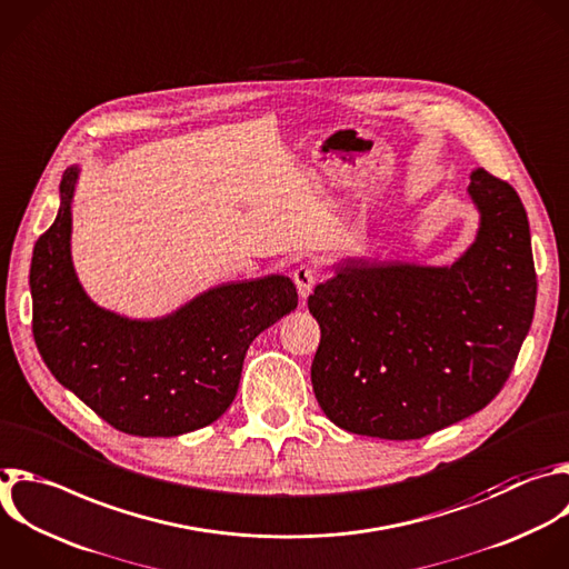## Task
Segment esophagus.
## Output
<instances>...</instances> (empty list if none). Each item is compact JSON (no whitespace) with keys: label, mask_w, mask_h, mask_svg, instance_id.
Returning a JSON list of instances; mask_svg holds the SVG:
<instances>
[{"label":"esophagus","mask_w":569,"mask_h":569,"mask_svg":"<svg viewBox=\"0 0 569 569\" xmlns=\"http://www.w3.org/2000/svg\"><path fill=\"white\" fill-rule=\"evenodd\" d=\"M292 281L297 286V292L301 299H308V295L312 292L315 283H317V270L312 266H299L292 272Z\"/></svg>","instance_id":"esophagus-1"}]
</instances>
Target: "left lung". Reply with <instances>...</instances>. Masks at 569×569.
Wrapping results in <instances>:
<instances>
[{
    "label": "left lung",
    "instance_id": "8db88e82",
    "mask_svg": "<svg viewBox=\"0 0 569 569\" xmlns=\"http://www.w3.org/2000/svg\"><path fill=\"white\" fill-rule=\"evenodd\" d=\"M480 214L451 266L343 261L308 308L321 328L310 380L339 429L418 440L485 409L529 332L536 272L516 189L471 171Z\"/></svg>",
    "mask_w": 569,
    "mask_h": 569
}]
</instances>
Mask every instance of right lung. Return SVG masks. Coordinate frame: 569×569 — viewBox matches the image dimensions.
<instances>
[{
    "label": "right lung",
    "instance_id": "right-lung-1",
    "mask_svg": "<svg viewBox=\"0 0 569 569\" xmlns=\"http://www.w3.org/2000/svg\"><path fill=\"white\" fill-rule=\"evenodd\" d=\"M80 169L60 182V210L31 261L33 337L56 380L113 429L173 438L232 405L243 359L266 328L297 308L290 277L214 286L171 315L129 319L91 301L71 259V203Z\"/></svg>",
    "mask_w": 569,
    "mask_h": 569
}]
</instances>
